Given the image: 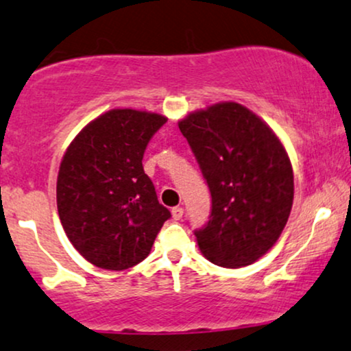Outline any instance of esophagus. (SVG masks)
<instances>
[{"instance_id":"34e87169","label":"esophagus","mask_w":351,"mask_h":351,"mask_svg":"<svg viewBox=\"0 0 351 351\" xmlns=\"http://www.w3.org/2000/svg\"><path fill=\"white\" fill-rule=\"evenodd\" d=\"M182 215H184V208L182 207H174V208H172V218H174V220H180V218H182Z\"/></svg>"}]
</instances>
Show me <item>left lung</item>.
I'll list each match as a JSON object with an SVG mask.
<instances>
[{"label": "left lung", "instance_id": "left-lung-1", "mask_svg": "<svg viewBox=\"0 0 351 351\" xmlns=\"http://www.w3.org/2000/svg\"><path fill=\"white\" fill-rule=\"evenodd\" d=\"M212 193V213L195 237L213 265H253L281 237L294 200V172L278 134L237 101L179 119Z\"/></svg>", "mask_w": 351, "mask_h": 351}]
</instances>
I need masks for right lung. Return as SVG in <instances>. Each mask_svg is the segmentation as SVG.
I'll use <instances>...</instances> for the list:
<instances>
[{"label":"right lung","mask_w":351,"mask_h":351,"mask_svg":"<svg viewBox=\"0 0 351 351\" xmlns=\"http://www.w3.org/2000/svg\"><path fill=\"white\" fill-rule=\"evenodd\" d=\"M166 121L154 111L114 108L65 149L57 210L73 248L93 266L123 271L141 263L171 217L143 169L144 149Z\"/></svg>","instance_id":"obj_1"}]
</instances>
